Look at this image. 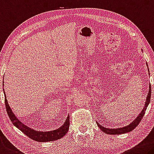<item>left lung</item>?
<instances>
[{
    "instance_id": "1",
    "label": "left lung",
    "mask_w": 154,
    "mask_h": 154,
    "mask_svg": "<svg viewBox=\"0 0 154 154\" xmlns=\"http://www.w3.org/2000/svg\"><path fill=\"white\" fill-rule=\"evenodd\" d=\"M151 85L149 86V93L147 94V99H146V102H145V106L144 107L143 109L142 112H140V114H139V115L138 116L137 118H136L135 120H134L132 123H131L130 124H129L128 125H127L125 127H123V128H116V129H108V128H103V126H101V125H99V123H98L97 122V125H98L99 128L101 129V130L103 131L104 133L108 134H113V135H116V134H125L128 132H130V131H132L134 128H136L140 122L142 120L143 117L144 116V114L145 113L146 109H147V107L148 106L149 103L150 102V99H151Z\"/></svg>"
}]
</instances>
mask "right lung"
Listing matches in <instances>:
<instances>
[{
	"label": "right lung",
	"instance_id": "obj_1",
	"mask_svg": "<svg viewBox=\"0 0 154 154\" xmlns=\"http://www.w3.org/2000/svg\"><path fill=\"white\" fill-rule=\"evenodd\" d=\"M3 91L5 94V103L7 112L9 119H10V120L13 123L14 125L17 128H18L22 132H23L25 134L26 136H28L29 138H30L33 140L38 141V142H49V141H53L60 139L63 136H65L66 134L68 132V130H69L70 125L69 116H68L66 120L65 123L63 124V125L55 130H52L49 131H38L26 127L25 125L22 123L20 121H19L18 119L14 115V114L13 113V112H12L10 107L9 106L8 102H7L4 89Z\"/></svg>",
	"mask_w": 154,
	"mask_h": 154
}]
</instances>
